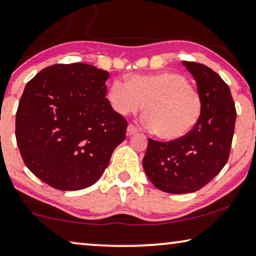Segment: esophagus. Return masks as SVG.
Masks as SVG:
<instances>
[{
  "label": "esophagus",
  "instance_id": "34e87169",
  "mask_svg": "<svg viewBox=\"0 0 256 256\" xmlns=\"http://www.w3.org/2000/svg\"><path fill=\"white\" fill-rule=\"evenodd\" d=\"M138 132V128H136L134 125H132V124H130L128 126V136H134V134H136Z\"/></svg>",
  "mask_w": 256,
  "mask_h": 256
}]
</instances>
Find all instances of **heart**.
<instances>
[{"label":"heart","mask_w":256,"mask_h":256,"mask_svg":"<svg viewBox=\"0 0 256 256\" xmlns=\"http://www.w3.org/2000/svg\"><path fill=\"white\" fill-rule=\"evenodd\" d=\"M108 100L120 116L137 113L144 105L143 124L158 138L176 140L195 128L202 114V96L182 74L163 70L114 79L108 86Z\"/></svg>","instance_id":"1"}]
</instances>
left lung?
Listing matches in <instances>:
<instances>
[{"label": "left lung", "mask_w": 256, "mask_h": 256, "mask_svg": "<svg viewBox=\"0 0 256 256\" xmlns=\"http://www.w3.org/2000/svg\"><path fill=\"white\" fill-rule=\"evenodd\" d=\"M196 80L203 110L195 128L183 138L158 142L148 138L143 168L157 189L186 194L208 184L227 163L234 136L236 108L230 90L206 64L183 61Z\"/></svg>", "instance_id": "8db88e82"}]
</instances>
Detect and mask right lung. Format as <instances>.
I'll use <instances>...</instances> for the list:
<instances>
[{
	"mask_svg": "<svg viewBox=\"0 0 256 256\" xmlns=\"http://www.w3.org/2000/svg\"><path fill=\"white\" fill-rule=\"evenodd\" d=\"M108 76L92 64H56L27 82L16 112V143L42 182L85 189L108 168L128 128L105 96Z\"/></svg>",
	"mask_w": 256,
	"mask_h": 256,
	"instance_id": "right-lung-1",
	"label": "right lung"
}]
</instances>
